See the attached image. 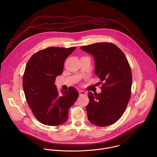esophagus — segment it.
I'll use <instances>...</instances> for the list:
<instances>
[{"mask_svg": "<svg viewBox=\"0 0 157 157\" xmlns=\"http://www.w3.org/2000/svg\"><path fill=\"white\" fill-rule=\"evenodd\" d=\"M79 96H82V95L87 96V93L84 91H79Z\"/></svg>", "mask_w": 157, "mask_h": 157, "instance_id": "esophagus-1", "label": "esophagus"}]
</instances>
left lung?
Listing matches in <instances>:
<instances>
[{
  "mask_svg": "<svg viewBox=\"0 0 157 157\" xmlns=\"http://www.w3.org/2000/svg\"><path fill=\"white\" fill-rule=\"evenodd\" d=\"M80 48L93 55L96 75L101 81V93L89 92L86 107L89 122L99 126L110 125L123 115L130 98L132 71L124 53L115 44L96 43Z\"/></svg>",
  "mask_w": 157,
  "mask_h": 157,
  "instance_id": "obj_1",
  "label": "left lung"
}]
</instances>
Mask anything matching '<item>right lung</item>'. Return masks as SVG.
Listing matches in <instances>:
<instances>
[{
	"mask_svg": "<svg viewBox=\"0 0 157 157\" xmlns=\"http://www.w3.org/2000/svg\"><path fill=\"white\" fill-rule=\"evenodd\" d=\"M76 47H51L35 53L29 60L23 78L27 102L35 117L42 124L57 126L68 120V111L79 93L71 87L61 93L55 84L61 75L66 58Z\"/></svg>",
	"mask_w": 157,
	"mask_h": 157,
	"instance_id": "right-lung-1",
	"label": "right lung"
}]
</instances>
